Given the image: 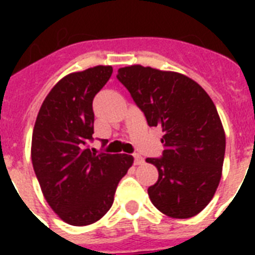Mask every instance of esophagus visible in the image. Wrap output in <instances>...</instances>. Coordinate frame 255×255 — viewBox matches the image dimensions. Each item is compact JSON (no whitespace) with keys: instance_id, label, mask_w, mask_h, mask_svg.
I'll use <instances>...</instances> for the list:
<instances>
[{"instance_id":"1","label":"esophagus","mask_w":255,"mask_h":255,"mask_svg":"<svg viewBox=\"0 0 255 255\" xmlns=\"http://www.w3.org/2000/svg\"><path fill=\"white\" fill-rule=\"evenodd\" d=\"M133 159H135L136 165H140V164L144 163V159L141 157V155H139V153H135V155H133Z\"/></svg>"}]
</instances>
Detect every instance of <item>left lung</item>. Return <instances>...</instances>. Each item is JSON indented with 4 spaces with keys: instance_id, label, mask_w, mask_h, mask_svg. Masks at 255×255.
Returning a JSON list of instances; mask_svg holds the SVG:
<instances>
[{
    "instance_id": "8db88e82",
    "label": "left lung",
    "mask_w": 255,
    "mask_h": 255,
    "mask_svg": "<svg viewBox=\"0 0 255 255\" xmlns=\"http://www.w3.org/2000/svg\"><path fill=\"white\" fill-rule=\"evenodd\" d=\"M116 78L144 112L149 127H161V157H148L159 180L148 188L152 204L173 218L198 214L221 180L225 132L216 106L201 86L173 71L140 65Z\"/></svg>"
}]
</instances>
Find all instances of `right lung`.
Returning a JSON list of instances; mask_svg holds the SVG:
<instances>
[{
    "label": "right lung",
    "mask_w": 255,
    "mask_h": 255,
    "mask_svg": "<svg viewBox=\"0 0 255 255\" xmlns=\"http://www.w3.org/2000/svg\"><path fill=\"white\" fill-rule=\"evenodd\" d=\"M111 75V66L69 74L51 88L35 120L34 172L46 201L70 225H90L103 217L133 163L131 155L88 148L94 140L92 100Z\"/></svg>",
    "instance_id": "add662e5"
}]
</instances>
